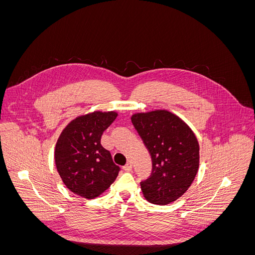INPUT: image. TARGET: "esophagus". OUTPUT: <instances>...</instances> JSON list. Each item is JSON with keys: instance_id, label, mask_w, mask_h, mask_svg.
<instances>
[{"instance_id": "1", "label": "esophagus", "mask_w": 255, "mask_h": 255, "mask_svg": "<svg viewBox=\"0 0 255 255\" xmlns=\"http://www.w3.org/2000/svg\"><path fill=\"white\" fill-rule=\"evenodd\" d=\"M132 169H133V165H132V163H130V161H128V163L125 167H123V170L127 171V172L132 171Z\"/></svg>"}]
</instances>
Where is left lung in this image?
Wrapping results in <instances>:
<instances>
[{"instance_id": "obj_1", "label": "left lung", "mask_w": 255, "mask_h": 255, "mask_svg": "<svg viewBox=\"0 0 255 255\" xmlns=\"http://www.w3.org/2000/svg\"><path fill=\"white\" fill-rule=\"evenodd\" d=\"M152 157V173L140 183L146 201L167 205L182 197L199 170L200 145L186 122L167 110L130 117Z\"/></svg>"}]
</instances>
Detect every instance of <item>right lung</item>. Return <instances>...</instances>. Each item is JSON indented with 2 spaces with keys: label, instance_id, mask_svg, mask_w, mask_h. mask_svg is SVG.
Segmentation results:
<instances>
[{
  "label": "right lung",
  "instance_id": "add662e5",
  "mask_svg": "<svg viewBox=\"0 0 255 255\" xmlns=\"http://www.w3.org/2000/svg\"><path fill=\"white\" fill-rule=\"evenodd\" d=\"M118 113L92 112L71 120L60 133L54 159L66 187L85 199H95L109 189L120 168L101 144L104 130Z\"/></svg>",
  "mask_w": 255,
  "mask_h": 255
}]
</instances>
